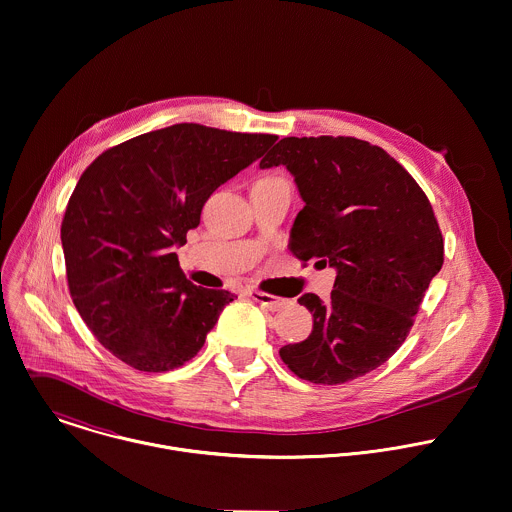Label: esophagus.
<instances>
[{
  "label": "esophagus",
  "mask_w": 512,
  "mask_h": 512,
  "mask_svg": "<svg viewBox=\"0 0 512 512\" xmlns=\"http://www.w3.org/2000/svg\"><path fill=\"white\" fill-rule=\"evenodd\" d=\"M249 297H251L253 301H257L261 307L269 309V311H279V309H283V307L289 303V301L283 299V297H275V295H271V293L257 291V289H251V291H249Z\"/></svg>",
  "instance_id": "esophagus-1"
}]
</instances>
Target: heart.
Here are the masks:
<instances>
[{
  "mask_svg": "<svg viewBox=\"0 0 512 512\" xmlns=\"http://www.w3.org/2000/svg\"><path fill=\"white\" fill-rule=\"evenodd\" d=\"M275 179H277V177H271V179H263V181H275Z\"/></svg>",
  "mask_w": 512,
  "mask_h": 512,
  "instance_id": "1",
  "label": "heart"
}]
</instances>
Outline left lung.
Wrapping results in <instances>:
<instances>
[{
  "instance_id": "1",
  "label": "left lung",
  "mask_w": 512,
  "mask_h": 512,
  "mask_svg": "<svg viewBox=\"0 0 512 512\" xmlns=\"http://www.w3.org/2000/svg\"><path fill=\"white\" fill-rule=\"evenodd\" d=\"M285 164L305 207L289 249L337 271L331 297L297 301L313 315L299 344L279 350L301 380L337 386L366 376L404 344L444 241L426 193L384 148L354 136H287L261 160Z\"/></svg>"
}]
</instances>
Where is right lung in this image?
<instances>
[{
    "label": "right lung",
    "instance_id": "obj_1",
    "mask_svg": "<svg viewBox=\"0 0 512 512\" xmlns=\"http://www.w3.org/2000/svg\"><path fill=\"white\" fill-rule=\"evenodd\" d=\"M275 140L183 122L116 144L84 170L62 219L68 289L118 360L168 372L205 346L235 295L193 285L173 251L207 199Z\"/></svg>",
    "mask_w": 512,
    "mask_h": 512
}]
</instances>
